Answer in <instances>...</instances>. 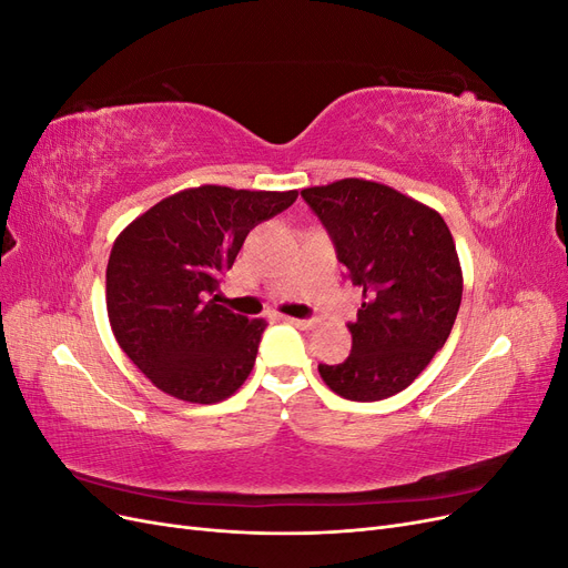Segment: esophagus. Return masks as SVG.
<instances>
[{
  "label": "esophagus",
  "mask_w": 568,
  "mask_h": 568,
  "mask_svg": "<svg viewBox=\"0 0 568 568\" xmlns=\"http://www.w3.org/2000/svg\"><path fill=\"white\" fill-rule=\"evenodd\" d=\"M286 322H291L294 326H301V329H313V326L317 324L315 320H298V317H284Z\"/></svg>",
  "instance_id": "esophagus-1"
}]
</instances>
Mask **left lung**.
Returning <instances> with one entry per match:
<instances>
[{
  "instance_id": "8db88e82",
  "label": "left lung",
  "mask_w": 568,
  "mask_h": 568,
  "mask_svg": "<svg viewBox=\"0 0 568 568\" xmlns=\"http://www.w3.org/2000/svg\"><path fill=\"white\" fill-rule=\"evenodd\" d=\"M363 288L348 324L353 351L320 365L322 382L346 400L374 403L405 390L448 341L462 303V265L438 211L382 182L346 178L303 189Z\"/></svg>"
}]
</instances>
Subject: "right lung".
<instances>
[{"label": "right lung", "mask_w": 568, "mask_h": 568, "mask_svg": "<svg viewBox=\"0 0 568 568\" xmlns=\"http://www.w3.org/2000/svg\"><path fill=\"white\" fill-rule=\"evenodd\" d=\"M298 199L201 184L159 201L115 236L106 311L118 346L146 379L184 403L213 405L244 386L265 320L217 303L222 272L246 234Z\"/></svg>", "instance_id": "obj_1"}]
</instances>
